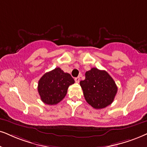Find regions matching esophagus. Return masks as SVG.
<instances>
[{
    "mask_svg": "<svg viewBox=\"0 0 147 147\" xmlns=\"http://www.w3.org/2000/svg\"><path fill=\"white\" fill-rule=\"evenodd\" d=\"M75 81L76 83H79L80 78H79V77H76V78H75Z\"/></svg>",
    "mask_w": 147,
    "mask_h": 147,
    "instance_id": "esophagus-1",
    "label": "esophagus"
}]
</instances>
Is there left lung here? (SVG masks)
Instances as JSON below:
<instances>
[{
	"instance_id": "1",
	"label": "left lung",
	"mask_w": 147,
	"mask_h": 147,
	"mask_svg": "<svg viewBox=\"0 0 147 147\" xmlns=\"http://www.w3.org/2000/svg\"><path fill=\"white\" fill-rule=\"evenodd\" d=\"M85 99L96 109L107 107L113 102L117 87L105 70L93 68L85 72V79L80 81Z\"/></svg>"
}]
</instances>
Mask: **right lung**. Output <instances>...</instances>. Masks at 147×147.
Masks as SVG:
<instances>
[{"instance_id": "right-lung-1", "label": "right lung", "mask_w": 147, "mask_h": 147, "mask_svg": "<svg viewBox=\"0 0 147 147\" xmlns=\"http://www.w3.org/2000/svg\"><path fill=\"white\" fill-rule=\"evenodd\" d=\"M74 83L75 80L71 75L60 68L46 72L38 81V92L40 99L46 105H57L66 96L68 87Z\"/></svg>"}]
</instances>
